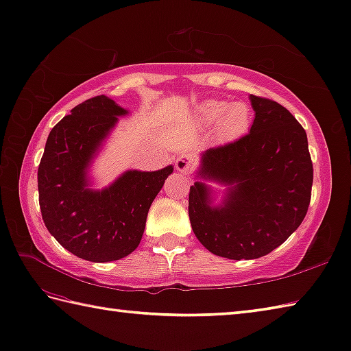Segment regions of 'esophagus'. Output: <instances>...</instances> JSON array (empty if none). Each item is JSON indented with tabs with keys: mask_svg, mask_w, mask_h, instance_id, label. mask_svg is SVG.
I'll list each match as a JSON object with an SVG mask.
<instances>
[{
	"mask_svg": "<svg viewBox=\"0 0 351 351\" xmlns=\"http://www.w3.org/2000/svg\"><path fill=\"white\" fill-rule=\"evenodd\" d=\"M194 165H195V160L191 154H180L176 159V169L182 174L191 173V169Z\"/></svg>",
	"mask_w": 351,
	"mask_h": 351,
	"instance_id": "obj_1",
	"label": "esophagus"
}]
</instances>
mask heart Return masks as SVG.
<instances>
[{
	"label": "heart",
	"instance_id": "1",
	"mask_svg": "<svg viewBox=\"0 0 351 351\" xmlns=\"http://www.w3.org/2000/svg\"><path fill=\"white\" fill-rule=\"evenodd\" d=\"M195 119L202 125L217 124V134L223 139L244 134L252 123V110L245 103H227L221 99H206L195 107Z\"/></svg>",
	"mask_w": 351,
	"mask_h": 351
}]
</instances>
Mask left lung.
Listing matches in <instances>:
<instances>
[{"label": "left lung", "instance_id": "8db88e82", "mask_svg": "<svg viewBox=\"0 0 351 351\" xmlns=\"http://www.w3.org/2000/svg\"><path fill=\"white\" fill-rule=\"evenodd\" d=\"M250 133L199 154L189 191L197 239L233 261L257 259L282 245L306 217L313 182L304 128L276 101L250 95Z\"/></svg>", "mask_w": 351, "mask_h": 351}]
</instances>
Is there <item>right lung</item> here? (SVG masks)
Masks as SVG:
<instances>
[{
	"label": "right lung",
	"instance_id": "right-lung-1",
	"mask_svg": "<svg viewBox=\"0 0 351 351\" xmlns=\"http://www.w3.org/2000/svg\"><path fill=\"white\" fill-rule=\"evenodd\" d=\"M106 95L86 99L49 132L38 169L42 219L59 244L89 262L119 261L138 248L149 206L174 167L127 169L109 186H94L90 168L119 118Z\"/></svg>",
	"mask_w": 351,
	"mask_h": 351
}]
</instances>
